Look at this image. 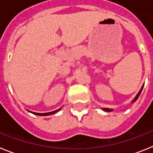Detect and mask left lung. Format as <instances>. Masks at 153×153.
I'll return each instance as SVG.
<instances>
[{
  "instance_id": "1",
  "label": "left lung",
  "mask_w": 153,
  "mask_h": 153,
  "mask_svg": "<svg viewBox=\"0 0 153 153\" xmlns=\"http://www.w3.org/2000/svg\"><path fill=\"white\" fill-rule=\"evenodd\" d=\"M143 86H144V85H143V86H142V87H141V89H140V91H139V93H138L137 94H136V97H135V98L133 99V100H132V102H132V103H133V102H135L136 100H137V99L139 98V97H140V93H141L142 90H143ZM102 110H103V111H106V112H112V111H113V109H109V108H102Z\"/></svg>"
}]
</instances>
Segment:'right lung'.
Here are the masks:
<instances>
[{
	"label": "right lung",
	"mask_w": 153,
	"mask_h": 153,
	"mask_svg": "<svg viewBox=\"0 0 153 153\" xmlns=\"http://www.w3.org/2000/svg\"><path fill=\"white\" fill-rule=\"evenodd\" d=\"M63 107V106H62ZM60 107V109H56V110H54V111H52V112H50V113H33V112H30V113H32L33 114H35V115H37V116H43V117H45V116H49V115H52V114H54V113H57L58 111H60V109H61V108Z\"/></svg>",
	"instance_id": "right-lung-1"
}]
</instances>
